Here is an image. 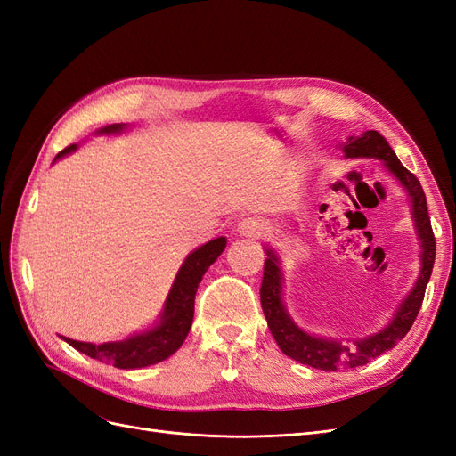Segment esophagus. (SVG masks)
Listing matches in <instances>:
<instances>
[{
  "label": "esophagus",
  "mask_w": 456,
  "mask_h": 456,
  "mask_svg": "<svg viewBox=\"0 0 456 456\" xmlns=\"http://www.w3.org/2000/svg\"><path fill=\"white\" fill-rule=\"evenodd\" d=\"M268 232V224L262 218L256 216H247L238 224V233L245 238H260Z\"/></svg>",
  "instance_id": "esophagus-1"
}]
</instances>
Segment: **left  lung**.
<instances>
[{
	"instance_id": "obj_1",
	"label": "left lung",
	"mask_w": 456,
	"mask_h": 456,
	"mask_svg": "<svg viewBox=\"0 0 456 456\" xmlns=\"http://www.w3.org/2000/svg\"><path fill=\"white\" fill-rule=\"evenodd\" d=\"M344 158H375L380 159L382 165L390 175L395 176V181L402 184L411 198L412 220L422 247V268L419 280L411 293L399 305L392 322L386 325L379 333L367 338H357L354 342H342L333 338H322L308 335L302 330L287 314L283 300H281V270L280 258L272 249H266L268 258L265 260V275H262L260 285V305L262 312L266 315L270 333L278 342L281 352L295 362L310 365L322 370H337V369H352L369 363L372 357L394 348L397 340H402L409 329L417 320V314L422 306L426 285L430 281L434 260H436V238L428 216L426 196L419 183V178L407 171L402 161L397 159L395 151L386 142L384 136L379 131H365L360 136H350L342 144Z\"/></svg>"
}]
</instances>
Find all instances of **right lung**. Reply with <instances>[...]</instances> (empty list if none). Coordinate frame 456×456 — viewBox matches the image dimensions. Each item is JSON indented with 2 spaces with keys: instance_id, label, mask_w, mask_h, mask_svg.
<instances>
[{
  "instance_id": "1",
  "label": "right lung",
  "mask_w": 456,
  "mask_h": 456,
  "mask_svg": "<svg viewBox=\"0 0 456 456\" xmlns=\"http://www.w3.org/2000/svg\"><path fill=\"white\" fill-rule=\"evenodd\" d=\"M126 127L127 126H123V123H114V126L102 127L99 134H118ZM76 148L77 144L66 146L62 151H59L54 161L64 158L66 154H72ZM224 247L226 238H216L186 256L181 270L176 273L169 297L165 300L159 322L151 329L144 330V333L133 335L126 340L104 344L79 342L66 337L62 338L81 354L93 357V360L112 363L118 369H141L167 360L186 340L191 320H194L198 285L207 268L224 251Z\"/></svg>"
}]
</instances>
